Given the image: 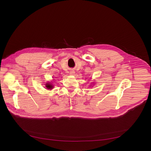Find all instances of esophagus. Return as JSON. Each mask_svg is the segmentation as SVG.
I'll use <instances>...</instances> for the list:
<instances>
[{
	"label": "esophagus",
	"instance_id": "34e87169",
	"mask_svg": "<svg viewBox=\"0 0 151 151\" xmlns=\"http://www.w3.org/2000/svg\"><path fill=\"white\" fill-rule=\"evenodd\" d=\"M75 71L74 70H71L70 72V75H74L75 74Z\"/></svg>",
	"mask_w": 151,
	"mask_h": 151
}]
</instances>
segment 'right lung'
I'll use <instances>...</instances> for the list:
<instances>
[{
  "label": "right lung",
  "instance_id": "add662e5",
  "mask_svg": "<svg viewBox=\"0 0 151 151\" xmlns=\"http://www.w3.org/2000/svg\"><path fill=\"white\" fill-rule=\"evenodd\" d=\"M51 83H46V87H47V88H48V89H51L52 88H53V86L51 85V84H50Z\"/></svg>",
  "mask_w": 151,
  "mask_h": 151
}]
</instances>
